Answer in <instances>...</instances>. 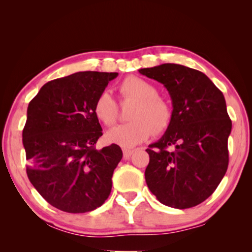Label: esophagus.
<instances>
[{
  "mask_svg": "<svg viewBox=\"0 0 252 252\" xmlns=\"http://www.w3.org/2000/svg\"><path fill=\"white\" fill-rule=\"evenodd\" d=\"M134 150H131V149H123V158H125L126 160L130 159V157L133 155Z\"/></svg>",
  "mask_w": 252,
  "mask_h": 252,
  "instance_id": "34e87169",
  "label": "esophagus"
}]
</instances>
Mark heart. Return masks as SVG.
<instances>
[{
  "label": "heart",
  "mask_w": 252,
  "mask_h": 252,
  "mask_svg": "<svg viewBox=\"0 0 252 252\" xmlns=\"http://www.w3.org/2000/svg\"><path fill=\"white\" fill-rule=\"evenodd\" d=\"M118 89L123 100L133 101L127 117L131 121L109 131V141L131 148L150 138L153 129L156 133L168 129L172 119L171 106L164 97L157 94L155 85L140 76L130 75L119 84ZM93 114L105 126L116 123L118 105L110 93L101 92L96 96Z\"/></svg>",
  "instance_id": "heart-1"
}]
</instances>
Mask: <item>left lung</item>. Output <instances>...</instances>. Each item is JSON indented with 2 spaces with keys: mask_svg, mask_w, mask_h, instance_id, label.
<instances>
[{
  "mask_svg": "<svg viewBox=\"0 0 252 252\" xmlns=\"http://www.w3.org/2000/svg\"><path fill=\"white\" fill-rule=\"evenodd\" d=\"M139 72L163 84L173 106L165 133L146 150L148 188L168 207L198 206L228 169L232 123L224 96L206 74L185 65L164 63Z\"/></svg>",
  "mask_w": 252,
  "mask_h": 252,
  "instance_id": "left-lung-1",
  "label": "left lung"
}]
</instances>
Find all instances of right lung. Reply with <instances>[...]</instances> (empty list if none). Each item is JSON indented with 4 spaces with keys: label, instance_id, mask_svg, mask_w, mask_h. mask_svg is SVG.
Returning a JSON list of instances; mask_svg holds the SVG:
<instances>
[{
    "label": "right lung",
    "instance_id": "obj_1",
    "mask_svg": "<svg viewBox=\"0 0 252 252\" xmlns=\"http://www.w3.org/2000/svg\"><path fill=\"white\" fill-rule=\"evenodd\" d=\"M117 76L85 71L55 79L29 103L22 133L27 173L37 192L59 210L92 211L111 192L122 150L114 143L95 148L102 127L93 104Z\"/></svg>",
    "mask_w": 252,
    "mask_h": 252
}]
</instances>
